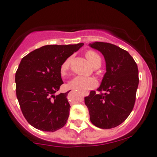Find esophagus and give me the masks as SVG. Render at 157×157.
Here are the masks:
<instances>
[{"mask_svg":"<svg viewBox=\"0 0 157 157\" xmlns=\"http://www.w3.org/2000/svg\"><path fill=\"white\" fill-rule=\"evenodd\" d=\"M83 96H88V95H89V93H88V92H83Z\"/></svg>","mask_w":157,"mask_h":157,"instance_id":"obj_1","label":"esophagus"}]
</instances>
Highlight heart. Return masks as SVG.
<instances>
[{
  "instance_id": "obj_1",
  "label": "heart",
  "mask_w": 157,
  "mask_h": 157,
  "mask_svg": "<svg viewBox=\"0 0 157 157\" xmlns=\"http://www.w3.org/2000/svg\"><path fill=\"white\" fill-rule=\"evenodd\" d=\"M85 56L93 67L97 64L100 65L101 63V58L95 51H87L85 54ZM70 63H71V58L66 59L63 62L60 69L61 75H65L67 74L69 70ZM96 84H97V81L94 78L78 76V77H74L72 80L69 82L68 86L73 90H77L79 91H86L95 86Z\"/></svg>"
}]
</instances>
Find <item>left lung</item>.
<instances>
[{
  "label": "left lung",
  "mask_w": 157,
  "mask_h": 157,
  "mask_svg": "<svg viewBox=\"0 0 157 157\" xmlns=\"http://www.w3.org/2000/svg\"><path fill=\"white\" fill-rule=\"evenodd\" d=\"M102 53L106 72L100 87L84 97L90 119L96 127L111 129L122 124L132 112L139 84L137 64L125 50L105 42L90 44ZM104 92V93H103Z\"/></svg>",
  "instance_id": "8db88e82"
}]
</instances>
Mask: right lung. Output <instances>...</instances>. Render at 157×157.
Returning <instances> with one entry per match:
<instances>
[{
	"label": "right lung",
	"mask_w": 157,
	"mask_h": 157,
	"mask_svg": "<svg viewBox=\"0 0 157 157\" xmlns=\"http://www.w3.org/2000/svg\"><path fill=\"white\" fill-rule=\"evenodd\" d=\"M83 45H46L21 60L15 74L17 98L23 115L34 128L54 132L66 124L69 91L56 94L63 83L60 66Z\"/></svg>",
	"instance_id": "add662e5"
}]
</instances>
